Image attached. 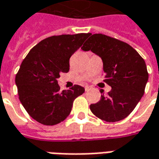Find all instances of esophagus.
Segmentation results:
<instances>
[{"label":"esophagus","instance_id":"1","mask_svg":"<svg viewBox=\"0 0 159 159\" xmlns=\"http://www.w3.org/2000/svg\"><path fill=\"white\" fill-rule=\"evenodd\" d=\"M89 89H90V87H89V85H86V86H85V90H86V91L89 90Z\"/></svg>","mask_w":159,"mask_h":159}]
</instances>
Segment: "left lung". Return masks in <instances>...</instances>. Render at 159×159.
<instances>
[{
    "label": "left lung",
    "mask_w": 159,
    "mask_h": 159,
    "mask_svg": "<svg viewBox=\"0 0 159 159\" xmlns=\"http://www.w3.org/2000/svg\"><path fill=\"white\" fill-rule=\"evenodd\" d=\"M89 36L81 49L102 58L104 82L112 88L107 96L102 95L98 102L91 104L90 110L107 122L121 120L133 112L144 95L148 81L145 62L125 42L101 33Z\"/></svg>",
    "instance_id": "obj_1"
}]
</instances>
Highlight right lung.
<instances>
[{"mask_svg":"<svg viewBox=\"0 0 159 159\" xmlns=\"http://www.w3.org/2000/svg\"><path fill=\"white\" fill-rule=\"evenodd\" d=\"M89 33L63 34L40 41L22 61L15 76L20 102L36 121L53 126L64 120L74 100L84 88L74 85L60 90L57 79L70 70V58L82 46Z\"/></svg>","mask_w":159,"mask_h":159,"instance_id":"1","label":"right lung"}]
</instances>
